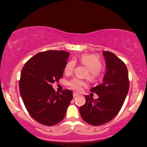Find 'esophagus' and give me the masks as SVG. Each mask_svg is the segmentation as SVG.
<instances>
[{
	"label": "esophagus",
	"mask_w": 147,
	"mask_h": 147,
	"mask_svg": "<svg viewBox=\"0 0 147 147\" xmlns=\"http://www.w3.org/2000/svg\"><path fill=\"white\" fill-rule=\"evenodd\" d=\"M79 95L77 93H76V92H73V97H77V96H78Z\"/></svg>",
	"instance_id": "1"
}]
</instances>
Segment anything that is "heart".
Returning <instances> with one entry per match:
<instances>
[{
    "mask_svg": "<svg viewBox=\"0 0 147 147\" xmlns=\"http://www.w3.org/2000/svg\"><path fill=\"white\" fill-rule=\"evenodd\" d=\"M79 62L88 69V77L90 79L94 80L99 77L100 69L102 68V63L98 57L92 55H83L79 58ZM75 65L76 62L74 60H70L67 62L64 69L65 73H72ZM85 85L86 83L84 81L79 78H74L68 82V86L70 88L78 92L82 90V87Z\"/></svg>",
    "mask_w": 147,
    "mask_h": 147,
    "instance_id": "obj_1",
    "label": "heart"
}]
</instances>
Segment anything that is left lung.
Returning a JSON list of instances; mask_svg holds the SVG:
<instances>
[{
	"label": "left lung",
	"instance_id": "left-lung-1",
	"mask_svg": "<svg viewBox=\"0 0 147 147\" xmlns=\"http://www.w3.org/2000/svg\"><path fill=\"white\" fill-rule=\"evenodd\" d=\"M106 73L102 82L90 89L98 99L86 95V103L79 113L88 124L99 126L110 122L122 109L129 89L128 70L125 63L111 52L103 51Z\"/></svg>",
	"mask_w": 147,
	"mask_h": 147
}]
</instances>
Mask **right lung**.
<instances>
[{
    "label": "right lung",
    "mask_w": 147,
    "mask_h": 147,
    "mask_svg": "<svg viewBox=\"0 0 147 147\" xmlns=\"http://www.w3.org/2000/svg\"><path fill=\"white\" fill-rule=\"evenodd\" d=\"M70 53L48 50L36 54L25 63L19 81L20 94L33 119L53 126L64 118L73 95L66 89L59 93L52 84L62 78Z\"/></svg>",
    "instance_id": "add662e5"
}]
</instances>
